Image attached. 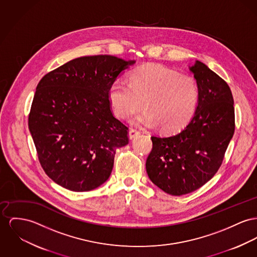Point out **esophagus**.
I'll list each match as a JSON object with an SVG mask.
<instances>
[{"label":"esophagus","instance_id":"obj_1","mask_svg":"<svg viewBox=\"0 0 257 257\" xmlns=\"http://www.w3.org/2000/svg\"><path fill=\"white\" fill-rule=\"evenodd\" d=\"M139 135H140V132L137 131L136 128H131L130 132H128V137H130L131 139H134L135 137H137Z\"/></svg>","mask_w":257,"mask_h":257}]
</instances>
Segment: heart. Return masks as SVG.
Returning <instances> with one entry per match:
<instances>
[{
  "mask_svg": "<svg viewBox=\"0 0 257 257\" xmlns=\"http://www.w3.org/2000/svg\"><path fill=\"white\" fill-rule=\"evenodd\" d=\"M109 100L114 114L126 119L142 107L133 122L144 127L159 124L166 133L182 128L193 117L199 89L196 81L186 75L161 65H146L136 69L128 83L118 80L109 89Z\"/></svg>",
  "mask_w": 257,
  "mask_h": 257,
  "instance_id": "heart-1",
  "label": "heart"
}]
</instances>
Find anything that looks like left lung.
Returning <instances> with one entry per match:
<instances>
[{
	"label": "left lung",
	"mask_w": 257,
	"mask_h": 257,
	"mask_svg": "<svg viewBox=\"0 0 257 257\" xmlns=\"http://www.w3.org/2000/svg\"><path fill=\"white\" fill-rule=\"evenodd\" d=\"M189 70L199 89L196 111L188 124L168 137H151L146 171L156 186L172 196L202 187L217 172L235 132V109L227 83L203 62Z\"/></svg>",
	"instance_id": "8db88e82"
}]
</instances>
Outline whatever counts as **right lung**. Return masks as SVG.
<instances>
[{
	"mask_svg": "<svg viewBox=\"0 0 257 257\" xmlns=\"http://www.w3.org/2000/svg\"><path fill=\"white\" fill-rule=\"evenodd\" d=\"M112 55L83 56L45 75L36 87L28 125L42 168L70 191L97 188L110 176L127 126L111 111L109 89L134 65Z\"/></svg>",
	"mask_w": 257,
	"mask_h": 257,
	"instance_id": "right-lung-1",
	"label": "right lung"
}]
</instances>
